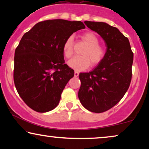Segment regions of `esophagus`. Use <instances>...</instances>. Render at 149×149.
I'll return each mask as SVG.
<instances>
[{"label":"esophagus","mask_w":149,"mask_h":149,"mask_svg":"<svg viewBox=\"0 0 149 149\" xmlns=\"http://www.w3.org/2000/svg\"><path fill=\"white\" fill-rule=\"evenodd\" d=\"M79 75V72L78 71H74V77H77Z\"/></svg>","instance_id":"34e87169"}]
</instances>
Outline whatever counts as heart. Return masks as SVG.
<instances>
[{"label":"heart","mask_w":149,"mask_h":149,"mask_svg":"<svg viewBox=\"0 0 149 149\" xmlns=\"http://www.w3.org/2000/svg\"><path fill=\"white\" fill-rule=\"evenodd\" d=\"M81 38L87 45L83 52L82 56H75L68 61V66L77 70H83L90 66H97L104 58L105 49L99 45V38L93 32H87L82 34ZM73 36H70L63 45V54L66 58H70L73 54Z\"/></svg>","instance_id":"b5f03b06"}]
</instances>
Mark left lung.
<instances>
[{
  "label": "left lung",
  "instance_id": "left-lung-1",
  "mask_svg": "<svg viewBox=\"0 0 149 149\" xmlns=\"http://www.w3.org/2000/svg\"><path fill=\"white\" fill-rule=\"evenodd\" d=\"M104 40V60L89 72L79 74L78 96L81 104L93 113H103L117 104L129 88L134 54L130 41L117 28L104 22H84Z\"/></svg>",
  "mask_w": 149,
  "mask_h": 149
}]
</instances>
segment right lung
<instances>
[{
	"instance_id": "add662e5",
	"label": "right lung",
	"mask_w": 149,
	"mask_h": 149,
	"mask_svg": "<svg viewBox=\"0 0 149 149\" xmlns=\"http://www.w3.org/2000/svg\"><path fill=\"white\" fill-rule=\"evenodd\" d=\"M85 28L80 21L49 19L38 22L22 36L15 49L13 79L19 96L30 109L46 113L58 106L74 74L65 64L63 45Z\"/></svg>"
}]
</instances>
